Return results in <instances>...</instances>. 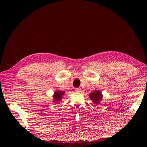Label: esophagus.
<instances>
[{"instance_id":"esophagus-1","label":"esophagus","mask_w":147,"mask_h":147,"mask_svg":"<svg viewBox=\"0 0 147 147\" xmlns=\"http://www.w3.org/2000/svg\"><path fill=\"white\" fill-rule=\"evenodd\" d=\"M75 91L77 92H81V89L80 88H76L75 89Z\"/></svg>"}]
</instances>
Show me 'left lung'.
<instances>
[{"label": "left lung", "mask_w": 147, "mask_h": 147, "mask_svg": "<svg viewBox=\"0 0 147 147\" xmlns=\"http://www.w3.org/2000/svg\"><path fill=\"white\" fill-rule=\"evenodd\" d=\"M102 92L98 90H94L93 92L89 94L90 99L96 104H99L100 102V101L102 100Z\"/></svg>", "instance_id": "1"}]
</instances>
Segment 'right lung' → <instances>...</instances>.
<instances>
[{
  "mask_svg": "<svg viewBox=\"0 0 147 147\" xmlns=\"http://www.w3.org/2000/svg\"><path fill=\"white\" fill-rule=\"evenodd\" d=\"M65 94L64 91L57 90L54 92L53 96V102L55 104H59V102L61 100V97Z\"/></svg>",
  "mask_w": 147,
  "mask_h": 147,
  "instance_id": "add662e5",
  "label": "right lung"
}]
</instances>
